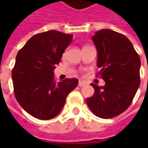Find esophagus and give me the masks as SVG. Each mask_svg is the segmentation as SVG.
<instances>
[{
	"label": "esophagus",
	"instance_id": "esophagus-1",
	"mask_svg": "<svg viewBox=\"0 0 148 148\" xmlns=\"http://www.w3.org/2000/svg\"><path fill=\"white\" fill-rule=\"evenodd\" d=\"M78 86H86V82H82V81H80L79 83H78Z\"/></svg>",
	"mask_w": 148,
	"mask_h": 148
}]
</instances>
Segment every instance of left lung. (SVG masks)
I'll use <instances>...</instances> for the list:
<instances>
[{"label":"left lung","instance_id":"obj_1","mask_svg":"<svg viewBox=\"0 0 148 148\" xmlns=\"http://www.w3.org/2000/svg\"><path fill=\"white\" fill-rule=\"evenodd\" d=\"M92 40L97 49V66L105 80L104 86L91 83L94 95L86 103L95 115L111 119L125 111L131 105L140 86L141 61L132 43L122 34L101 29Z\"/></svg>","mask_w":148,"mask_h":148}]
</instances>
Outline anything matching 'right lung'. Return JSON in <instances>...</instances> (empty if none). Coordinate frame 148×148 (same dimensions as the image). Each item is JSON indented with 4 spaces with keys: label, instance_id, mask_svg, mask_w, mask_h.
Instances as JSON below:
<instances>
[{
    "label": "right lung",
    "instance_id": "right-lung-1",
    "mask_svg": "<svg viewBox=\"0 0 148 148\" xmlns=\"http://www.w3.org/2000/svg\"><path fill=\"white\" fill-rule=\"evenodd\" d=\"M72 36L57 30L37 34L17 53L12 69L14 96L20 106L36 119L48 120L57 116L66 96L78 85L76 78L58 82L53 73Z\"/></svg>",
    "mask_w": 148,
    "mask_h": 148
}]
</instances>
